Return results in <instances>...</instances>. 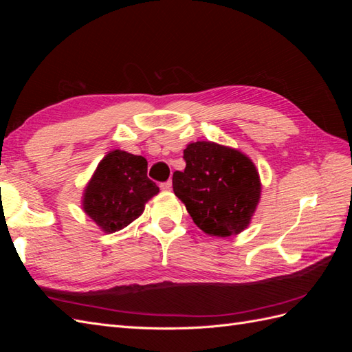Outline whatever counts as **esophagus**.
Listing matches in <instances>:
<instances>
[{"instance_id": "34e87169", "label": "esophagus", "mask_w": 352, "mask_h": 352, "mask_svg": "<svg viewBox=\"0 0 352 352\" xmlns=\"http://www.w3.org/2000/svg\"><path fill=\"white\" fill-rule=\"evenodd\" d=\"M160 188L166 190V192H168V190H172V182H164V184L160 185Z\"/></svg>"}]
</instances>
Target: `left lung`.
<instances>
[{"instance_id":"obj_1","label":"left lung","mask_w":352,"mask_h":352,"mask_svg":"<svg viewBox=\"0 0 352 352\" xmlns=\"http://www.w3.org/2000/svg\"><path fill=\"white\" fill-rule=\"evenodd\" d=\"M184 158L186 167L173 173V190L195 225L217 238L247 229L261 198L252 160L236 148L211 141L188 144Z\"/></svg>"}]
</instances>
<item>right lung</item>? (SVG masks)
I'll list each match as a JSON object with an SVG mask.
<instances>
[{
  "label": "right lung",
  "instance_id": "right-lung-1",
  "mask_svg": "<svg viewBox=\"0 0 352 352\" xmlns=\"http://www.w3.org/2000/svg\"><path fill=\"white\" fill-rule=\"evenodd\" d=\"M142 155L113 150L95 168L82 195V208L104 233L119 232L140 217L160 192L146 176Z\"/></svg>",
  "mask_w": 352,
  "mask_h": 352
}]
</instances>
